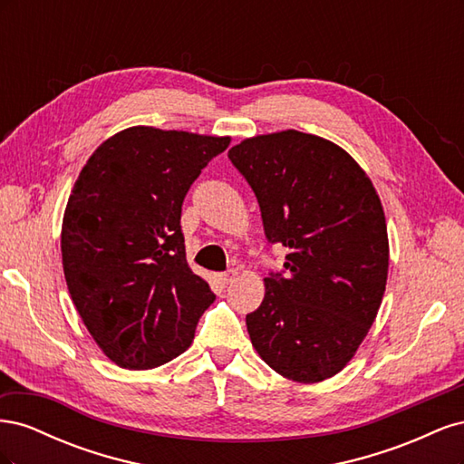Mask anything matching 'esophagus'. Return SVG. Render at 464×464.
Masks as SVG:
<instances>
[{
    "label": "esophagus",
    "mask_w": 464,
    "mask_h": 464,
    "mask_svg": "<svg viewBox=\"0 0 464 464\" xmlns=\"http://www.w3.org/2000/svg\"><path fill=\"white\" fill-rule=\"evenodd\" d=\"M234 278H236V271H227V273H217L215 275V280L220 286H228Z\"/></svg>",
    "instance_id": "34e87169"
}]
</instances>
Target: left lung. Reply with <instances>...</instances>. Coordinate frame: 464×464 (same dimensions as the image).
Masks as SVG:
<instances>
[{"mask_svg": "<svg viewBox=\"0 0 464 464\" xmlns=\"http://www.w3.org/2000/svg\"><path fill=\"white\" fill-rule=\"evenodd\" d=\"M259 201L286 275L265 278L246 317L257 354L276 373L317 383L354 358L382 305L389 237L368 174L327 139L296 130L256 135L228 150Z\"/></svg>", "mask_w": 464, "mask_h": 464, "instance_id": "1", "label": "left lung"}]
</instances>
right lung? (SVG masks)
Here are the masks:
<instances>
[{
    "label": "right lung",
    "instance_id": "1",
    "mask_svg": "<svg viewBox=\"0 0 464 464\" xmlns=\"http://www.w3.org/2000/svg\"><path fill=\"white\" fill-rule=\"evenodd\" d=\"M230 137L133 125L98 147L67 199L62 263L102 353L150 370L191 346L215 294L186 261L181 203Z\"/></svg>",
    "mask_w": 464,
    "mask_h": 464
}]
</instances>
